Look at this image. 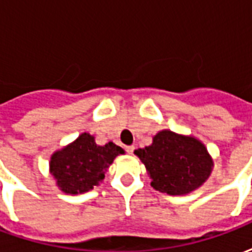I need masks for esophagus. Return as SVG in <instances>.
<instances>
[{
    "instance_id": "34e87169",
    "label": "esophagus",
    "mask_w": 252,
    "mask_h": 252,
    "mask_svg": "<svg viewBox=\"0 0 252 252\" xmlns=\"http://www.w3.org/2000/svg\"><path fill=\"white\" fill-rule=\"evenodd\" d=\"M126 153L128 154H132L133 153V151H135V146H126Z\"/></svg>"
}]
</instances>
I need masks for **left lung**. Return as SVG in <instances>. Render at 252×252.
I'll list each match as a JSON object with an SVG mask.
<instances>
[{
    "label": "left lung",
    "instance_id": "obj_1",
    "mask_svg": "<svg viewBox=\"0 0 252 252\" xmlns=\"http://www.w3.org/2000/svg\"><path fill=\"white\" fill-rule=\"evenodd\" d=\"M135 155L146 166L154 189L170 195H185L211 177L213 159L206 146L191 135L163 129L153 143L137 148Z\"/></svg>",
    "mask_w": 252,
    "mask_h": 252
}]
</instances>
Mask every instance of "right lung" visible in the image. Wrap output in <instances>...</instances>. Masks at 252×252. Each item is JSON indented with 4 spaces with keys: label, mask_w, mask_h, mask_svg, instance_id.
<instances>
[{
    "label": "right lung",
    "mask_w": 252,
    "mask_h": 252,
    "mask_svg": "<svg viewBox=\"0 0 252 252\" xmlns=\"http://www.w3.org/2000/svg\"><path fill=\"white\" fill-rule=\"evenodd\" d=\"M120 154L126 151L115 143L98 146L93 135L83 132L74 142L52 154L50 173L61 191L82 194L104 181L105 173Z\"/></svg>",
    "instance_id": "add662e5"
}]
</instances>
